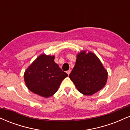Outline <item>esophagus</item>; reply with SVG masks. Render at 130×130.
Here are the masks:
<instances>
[{"label":"esophagus","mask_w":130,"mask_h":130,"mask_svg":"<svg viewBox=\"0 0 130 130\" xmlns=\"http://www.w3.org/2000/svg\"><path fill=\"white\" fill-rule=\"evenodd\" d=\"M70 73H71V70H68V71H67V74H68V75H69V74H70Z\"/></svg>","instance_id":"34e87169"}]
</instances>
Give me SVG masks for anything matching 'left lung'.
<instances>
[{
    "label": "left lung",
    "mask_w": 130,
    "mask_h": 130,
    "mask_svg": "<svg viewBox=\"0 0 130 130\" xmlns=\"http://www.w3.org/2000/svg\"><path fill=\"white\" fill-rule=\"evenodd\" d=\"M108 71L95 54L83 50L76 55L75 65L69 77L77 90L85 95H92L105 86Z\"/></svg>",
    "instance_id": "1"
}]
</instances>
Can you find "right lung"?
Masks as SVG:
<instances>
[{"label": "right lung", "mask_w": 130, "mask_h": 130, "mask_svg": "<svg viewBox=\"0 0 130 130\" xmlns=\"http://www.w3.org/2000/svg\"><path fill=\"white\" fill-rule=\"evenodd\" d=\"M55 56L42 54L27 68L24 74L29 90L44 98L53 96L68 74L54 62Z\"/></svg>", "instance_id": "add662e5"}]
</instances>
